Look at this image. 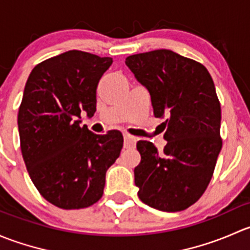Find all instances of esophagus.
Instances as JSON below:
<instances>
[{"label":"esophagus","instance_id":"obj_1","mask_svg":"<svg viewBox=\"0 0 250 250\" xmlns=\"http://www.w3.org/2000/svg\"><path fill=\"white\" fill-rule=\"evenodd\" d=\"M123 139H125V148H133L135 147L137 139L133 135L128 134V133H123Z\"/></svg>","mask_w":250,"mask_h":250}]
</instances>
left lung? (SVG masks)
<instances>
[{
  "mask_svg": "<svg viewBox=\"0 0 250 250\" xmlns=\"http://www.w3.org/2000/svg\"><path fill=\"white\" fill-rule=\"evenodd\" d=\"M125 64L150 92L153 115L166 118L162 151L151 141L137 144L138 196L158 210H185L210 183L223 146L213 78L201 62L168 49L129 55Z\"/></svg>",
  "mask_w": 250,
  "mask_h": 250,
  "instance_id": "obj_1",
  "label": "left lung"
}]
</instances>
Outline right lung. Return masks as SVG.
<instances>
[{
    "label": "right lung",
    "instance_id": "1",
    "mask_svg": "<svg viewBox=\"0 0 250 250\" xmlns=\"http://www.w3.org/2000/svg\"><path fill=\"white\" fill-rule=\"evenodd\" d=\"M112 58L69 50L40 62L26 81L18 112L20 148L42 197L62 209L102 198L106 170L123 146L118 130L94 134L81 112L97 110V87Z\"/></svg>",
    "mask_w": 250,
    "mask_h": 250
}]
</instances>
